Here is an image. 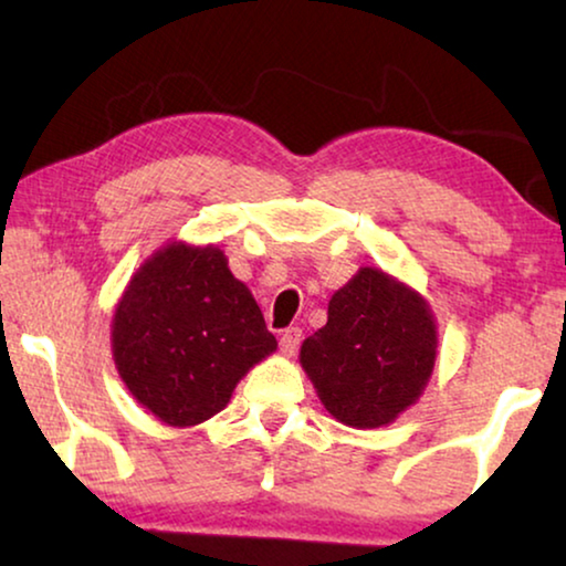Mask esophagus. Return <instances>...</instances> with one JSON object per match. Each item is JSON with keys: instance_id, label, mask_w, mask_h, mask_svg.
<instances>
[{"instance_id": "1", "label": "esophagus", "mask_w": 566, "mask_h": 566, "mask_svg": "<svg viewBox=\"0 0 566 566\" xmlns=\"http://www.w3.org/2000/svg\"><path fill=\"white\" fill-rule=\"evenodd\" d=\"M300 340H302V331L300 328H286L282 336H280L282 352L286 356H294V354H297V348H300Z\"/></svg>"}]
</instances>
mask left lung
<instances>
[{
	"instance_id": "obj_1",
	"label": "left lung",
	"mask_w": 566,
	"mask_h": 566,
	"mask_svg": "<svg viewBox=\"0 0 566 566\" xmlns=\"http://www.w3.org/2000/svg\"><path fill=\"white\" fill-rule=\"evenodd\" d=\"M439 356L428 300L379 266H361L328 302V323L302 340L300 364L323 408L348 428L395 423L420 400Z\"/></svg>"
}]
</instances>
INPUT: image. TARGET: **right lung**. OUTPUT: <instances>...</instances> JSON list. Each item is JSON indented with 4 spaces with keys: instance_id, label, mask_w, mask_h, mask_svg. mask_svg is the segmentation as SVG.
<instances>
[{
    "instance_id": "1",
    "label": "right lung",
    "mask_w": 566,
    "mask_h": 566,
    "mask_svg": "<svg viewBox=\"0 0 566 566\" xmlns=\"http://www.w3.org/2000/svg\"><path fill=\"white\" fill-rule=\"evenodd\" d=\"M109 344L133 400L171 428L218 416L238 381L276 352L226 251L179 238L133 272L115 305Z\"/></svg>"
}]
</instances>
